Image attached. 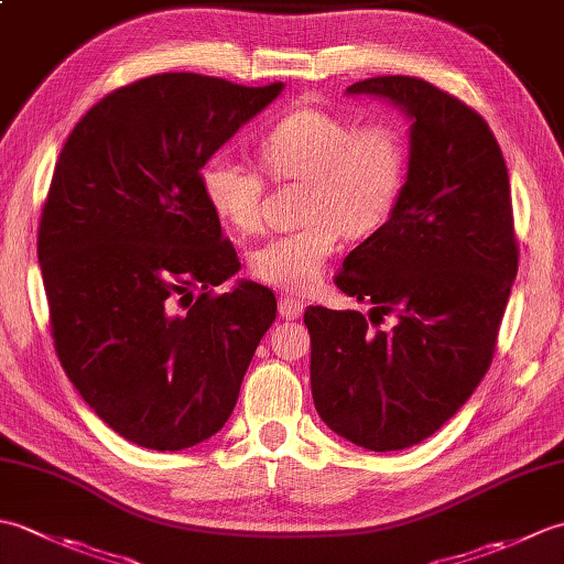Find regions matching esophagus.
<instances>
[{"label":"esophagus","instance_id":"esophagus-1","mask_svg":"<svg viewBox=\"0 0 564 564\" xmlns=\"http://www.w3.org/2000/svg\"><path fill=\"white\" fill-rule=\"evenodd\" d=\"M305 310V303L301 301V297H293V295H281L279 297V313L281 317L285 319H297L303 315Z\"/></svg>","mask_w":564,"mask_h":564}]
</instances>
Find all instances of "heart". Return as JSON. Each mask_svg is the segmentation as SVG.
<instances>
[{
    "label": "heart",
    "mask_w": 564,
    "mask_h": 564,
    "mask_svg": "<svg viewBox=\"0 0 564 564\" xmlns=\"http://www.w3.org/2000/svg\"><path fill=\"white\" fill-rule=\"evenodd\" d=\"M273 182H305L301 230L275 235L249 254L254 279L285 293H307L322 281L344 232L366 237L398 208L406 178V142L398 126L346 118L303 106L283 113L257 145ZM203 196L235 232L261 223V176L230 158H213L200 172Z\"/></svg>",
    "instance_id": "obj_1"
}]
</instances>
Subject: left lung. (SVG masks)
Here are the masks:
<instances>
[{
  "label": "left lung",
  "instance_id": "8db88e82",
  "mask_svg": "<svg viewBox=\"0 0 564 564\" xmlns=\"http://www.w3.org/2000/svg\"><path fill=\"white\" fill-rule=\"evenodd\" d=\"M346 94L412 118L410 170L392 218L358 245L337 289L370 303L310 305V386L334 434L386 453L422 443L480 386L519 269L507 162L485 118L431 82L370 77ZM386 314L395 317L380 330Z\"/></svg>",
  "mask_w": 564,
  "mask_h": 564
}]
</instances>
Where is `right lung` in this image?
Returning <instances> with one entry per match:
<instances>
[{"mask_svg": "<svg viewBox=\"0 0 564 564\" xmlns=\"http://www.w3.org/2000/svg\"><path fill=\"white\" fill-rule=\"evenodd\" d=\"M281 89L162 72L94 104L57 158L39 225L55 351L84 402L142 448L218 434L275 319L259 283L213 293L239 259L200 170Z\"/></svg>", "mask_w": 564, "mask_h": 564, "instance_id": "obj_1", "label": "right lung"}]
</instances>
